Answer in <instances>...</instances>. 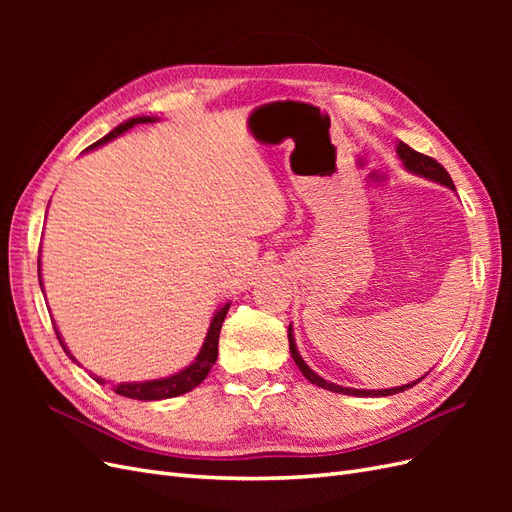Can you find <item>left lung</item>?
Masks as SVG:
<instances>
[{"mask_svg":"<svg viewBox=\"0 0 512 512\" xmlns=\"http://www.w3.org/2000/svg\"><path fill=\"white\" fill-rule=\"evenodd\" d=\"M397 156H399L401 164H404V168L408 170V173L418 175V177H425V179H429V181H433V183L446 185V188H451V190L455 192V185H453L451 175H448L446 170H444V166H442V164H438V162L433 160V158L423 156V153L414 151L412 147H408L406 143H401V141L397 143ZM288 342H290V354H292V359H294V363H297V367L301 369V374H303L309 382H312V384L320 386V389H327V391H331V393L354 395V397H386V395H395V393H401V391H406V389H412L414 384H418V382H421V380L429 374V371H427V374H425V376H421L418 380L408 382V384H401V386H393V389H378V391H369V389H350V386H342V384H335V382L324 380L322 376H318L316 371L303 361V356H301V354H299V350H297V342H294L292 324L288 327Z\"/></svg>","mask_w":512,"mask_h":512,"instance_id":"obj_1","label":"left lung"}]
</instances>
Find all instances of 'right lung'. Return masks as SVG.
<instances>
[{"instance_id": "obj_1", "label": "right lung", "mask_w": 512, "mask_h": 512, "mask_svg": "<svg viewBox=\"0 0 512 512\" xmlns=\"http://www.w3.org/2000/svg\"><path fill=\"white\" fill-rule=\"evenodd\" d=\"M158 119H160V117H147V115H143V117H132V119H128V121L119 123V126H117L115 130H111L106 136H102L100 141H96L94 145L87 147L85 151L98 149V147H102V145H106V143H111L113 138L121 136L123 132H128L130 128L138 126V123H153V121H158ZM38 280H40V288H42L40 258H38ZM42 292H44V288H42ZM228 309H230V301H226L222 307L215 309V314H213L211 324H209V329H207L205 342H203V346H200V352L196 354V359H194L188 367L179 369L177 374H170V376L158 378V380L119 382V384H113V391H115L117 395L130 397V399H138V401H158V399L179 397V395H185V393H190L192 389H196V386L207 378V374L211 371V367L215 365V361H218L220 331H222V322H224V318H226V314H228ZM53 327H55V324H53ZM55 333H57V339H59L61 348H64V352L70 356V359H72L76 365H79V361H76L74 356L70 354V350H68L64 339H61V333L57 331V327H55ZM91 378H94V380L100 382V384H106V382H108V380H104V378H100V376H96V374H91Z\"/></svg>"}]
</instances>
